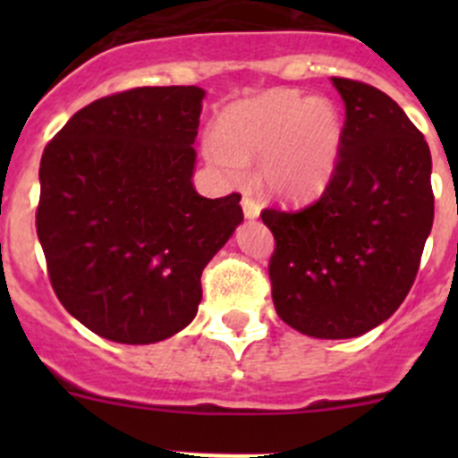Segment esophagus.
Returning a JSON list of instances; mask_svg holds the SVG:
<instances>
[{"label":"esophagus","mask_w":458,"mask_h":458,"mask_svg":"<svg viewBox=\"0 0 458 458\" xmlns=\"http://www.w3.org/2000/svg\"><path fill=\"white\" fill-rule=\"evenodd\" d=\"M242 208H243V215H246V219H257L259 212H261V208H259V203L252 199V197H243Z\"/></svg>","instance_id":"34e87169"}]
</instances>
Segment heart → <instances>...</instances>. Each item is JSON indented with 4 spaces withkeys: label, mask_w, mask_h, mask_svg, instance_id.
I'll list each match as a JSON object with an SVG mask.
<instances>
[{
    "label": "heart",
    "mask_w": 458,
    "mask_h": 458,
    "mask_svg": "<svg viewBox=\"0 0 458 458\" xmlns=\"http://www.w3.org/2000/svg\"><path fill=\"white\" fill-rule=\"evenodd\" d=\"M344 143V119L326 97L270 88L225 106L206 140V159L228 183L259 161V183L285 201H308L330 186Z\"/></svg>",
    "instance_id": "b5f03b06"
}]
</instances>
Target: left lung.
<instances>
[{"label":"left lung","mask_w":458,"mask_h":458,"mask_svg":"<svg viewBox=\"0 0 458 458\" xmlns=\"http://www.w3.org/2000/svg\"><path fill=\"white\" fill-rule=\"evenodd\" d=\"M345 104L336 173L321 199L261 212L275 234L272 301L290 327L352 339L381 326L408 297L432 230V157L386 92L332 77Z\"/></svg>","instance_id":"left-lung-1"}]
</instances>
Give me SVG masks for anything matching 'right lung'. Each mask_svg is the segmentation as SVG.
<instances>
[{"label":"right lung","mask_w":458,"mask_h":458,"mask_svg":"<svg viewBox=\"0 0 458 458\" xmlns=\"http://www.w3.org/2000/svg\"><path fill=\"white\" fill-rule=\"evenodd\" d=\"M206 90L143 86L68 119L39 164L37 237L62 306L114 344L177 335L201 272L243 221L237 192L192 186Z\"/></svg>","instance_id":"1"}]
</instances>
